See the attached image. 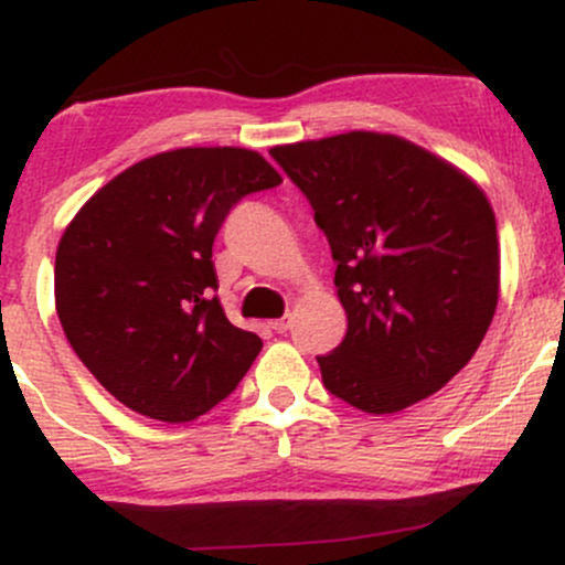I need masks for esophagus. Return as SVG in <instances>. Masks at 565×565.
<instances>
[{"mask_svg":"<svg viewBox=\"0 0 565 565\" xmlns=\"http://www.w3.org/2000/svg\"><path fill=\"white\" fill-rule=\"evenodd\" d=\"M289 327H291V316H284V319L270 321V329H274V332H278V334L289 332Z\"/></svg>","mask_w":565,"mask_h":565,"instance_id":"1","label":"esophagus"}]
</instances>
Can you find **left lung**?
Segmentation results:
<instances>
[{"instance_id":"8db88e82","label":"left lung","mask_w":565,"mask_h":565,"mask_svg":"<svg viewBox=\"0 0 565 565\" xmlns=\"http://www.w3.org/2000/svg\"><path fill=\"white\" fill-rule=\"evenodd\" d=\"M308 196L337 263L348 334L319 355L327 391L395 414L472 359L499 300L497 217L483 188L385 132L270 148Z\"/></svg>"}]
</instances>
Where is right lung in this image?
Listing matches in <instances>:
<instances>
[{
  "mask_svg": "<svg viewBox=\"0 0 565 565\" xmlns=\"http://www.w3.org/2000/svg\"><path fill=\"white\" fill-rule=\"evenodd\" d=\"M281 174L246 148H178L116 174L63 231L55 310L116 401L191 423L228 398L260 353L217 300L212 244L246 193Z\"/></svg>",
  "mask_w": 565,
  "mask_h": 565,
  "instance_id": "1",
  "label": "right lung"
}]
</instances>
